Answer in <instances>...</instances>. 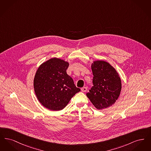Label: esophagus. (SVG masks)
<instances>
[{
    "instance_id": "34e87169",
    "label": "esophagus",
    "mask_w": 151,
    "mask_h": 151,
    "mask_svg": "<svg viewBox=\"0 0 151 151\" xmlns=\"http://www.w3.org/2000/svg\"><path fill=\"white\" fill-rule=\"evenodd\" d=\"M81 91H82V92H86V90H87V88L86 87V86L83 87V88H81Z\"/></svg>"
}]
</instances>
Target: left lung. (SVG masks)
Here are the masks:
<instances>
[{
    "label": "left lung",
    "instance_id": "8db88e82",
    "mask_svg": "<svg viewBox=\"0 0 151 151\" xmlns=\"http://www.w3.org/2000/svg\"><path fill=\"white\" fill-rule=\"evenodd\" d=\"M91 68L93 86L86 96L96 109L109 108L117 100L121 91L119 74L113 66L104 60L94 61Z\"/></svg>",
    "mask_w": 151,
    "mask_h": 151
}]
</instances>
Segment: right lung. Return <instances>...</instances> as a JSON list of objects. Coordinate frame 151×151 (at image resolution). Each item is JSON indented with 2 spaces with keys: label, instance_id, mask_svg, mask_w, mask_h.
I'll list each match as a JSON object with an SVG mask.
<instances>
[{
  "label": "right lung",
  "instance_id": "1",
  "mask_svg": "<svg viewBox=\"0 0 151 151\" xmlns=\"http://www.w3.org/2000/svg\"><path fill=\"white\" fill-rule=\"evenodd\" d=\"M68 66V62L53 58L43 62L36 71L33 82L36 96L44 107L50 110H62L80 91L66 72Z\"/></svg>",
  "mask_w": 151,
  "mask_h": 151
}]
</instances>
